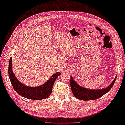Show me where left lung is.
<instances>
[{
    "label": "left lung",
    "instance_id": "8db88e82",
    "mask_svg": "<svg viewBox=\"0 0 125 125\" xmlns=\"http://www.w3.org/2000/svg\"><path fill=\"white\" fill-rule=\"evenodd\" d=\"M116 79H114L112 83L108 87L104 89L99 90H91L85 89L84 87L80 86L73 79L72 77L71 76V87L73 95L78 99L82 100H92L97 99L102 97L104 94L108 92L111 89L113 85L115 82Z\"/></svg>",
    "mask_w": 125,
    "mask_h": 125
}]
</instances>
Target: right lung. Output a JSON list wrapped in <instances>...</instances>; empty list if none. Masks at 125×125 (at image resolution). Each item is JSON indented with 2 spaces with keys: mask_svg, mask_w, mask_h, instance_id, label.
<instances>
[{
  "mask_svg": "<svg viewBox=\"0 0 125 125\" xmlns=\"http://www.w3.org/2000/svg\"><path fill=\"white\" fill-rule=\"evenodd\" d=\"M12 58L9 62L8 73L10 81L14 89L19 94L27 99L33 100H41L47 98L52 94V90L56 79L61 73H56L52 76L51 79L42 85L38 87H29L24 85L15 77L12 71Z\"/></svg>",
  "mask_w": 125,
  "mask_h": 125,
  "instance_id": "right-lung-1",
  "label": "right lung"
}]
</instances>
